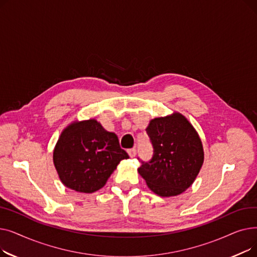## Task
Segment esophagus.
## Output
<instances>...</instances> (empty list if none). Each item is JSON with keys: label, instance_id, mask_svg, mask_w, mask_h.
<instances>
[{"label": "esophagus", "instance_id": "1", "mask_svg": "<svg viewBox=\"0 0 257 257\" xmlns=\"http://www.w3.org/2000/svg\"><path fill=\"white\" fill-rule=\"evenodd\" d=\"M127 152H128V154H129V156L131 158H133L134 156L137 155V149H136V148H132V149H129Z\"/></svg>", "mask_w": 257, "mask_h": 257}]
</instances>
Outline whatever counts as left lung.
I'll list each match as a JSON object with an SVG mask.
<instances>
[{
  "label": "left lung",
  "instance_id": "1",
  "mask_svg": "<svg viewBox=\"0 0 257 257\" xmlns=\"http://www.w3.org/2000/svg\"><path fill=\"white\" fill-rule=\"evenodd\" d=\"M153 148L149 161L141 160L139 173L161 197L176 196L190 187L204 160L197 132L179 113L157 117L146 129Z\"/></svg>",
  "mask_w": 257,
  "mask_h": 257
}]
</instances>
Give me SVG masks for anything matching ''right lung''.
I'll return each instance as SVG.
<instances>
[{
    "mask_svg": "<svg viewBox=\"0 0 257 257\" xmlns=\"http://www.w3.org/2000/svg\"><path fill=\"white\" fill-rule=\"evenodd\" d=\"M127 158L115 134L104 130L94 119L65 128L53 154L62 183L80 193L100 190L119 161Z\"/></svg>",
    "mask_w": 257,
    "mask_h": 257,
    "instance_id": "1",
    "label": "right lung"
}]
</instances>
